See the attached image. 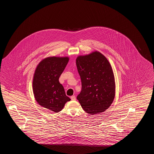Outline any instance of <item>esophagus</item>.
<instances>
[{"label": "esophagus", "mask_w": 154, "mask_h": 154, "mask_svg": "<svg viewBox=\"0 0 154 154\" xmlns=\"http://www.w3.org/2000/svg\"><path fill=\"white\" fill-rule=\"evenodd\" d=\"M70 98H71V100H72V101H75V100H76V97L75 96H71V97H70Z\"/></svg>", "instance_id": "obj_1"}]
</instances>
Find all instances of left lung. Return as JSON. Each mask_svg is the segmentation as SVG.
<instances>
[{
    "mask_svg": "<svg viewBox=\"0 0 154 154\" xmlns=\"http://www.w3.org/2000/svg\"><path fill=\"white\" fill-rule=\"evenodd\" d=\"M76 64L82 81L77 99L82 108L91 115L105 112L115 96V76L108 60L95 51L78 57Z\"/></svg>",
    "mask_w": 154,
    "mask_h": 154,
    "instance_id": "1",
    "label": "left lung"
}]
</instances>
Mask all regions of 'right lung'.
I'll return each mask as SVG.
<instances>
[{
  "instance_id": "right-lung-1",
  "label": "right lung",
  "mask_w": 154,
  "mask_h": 154,
  "mask_svg": "<svg viewBox=\"0 0 154 154\" xmlns=\"http://www.w3.org/2000/svg\"><path fill=\"white\" fill-rule=\"evenodd\" d=\"M68 62V57H47L38 64L33 76V92L37 103L55 113L70 101L59 82Z\"/></svg>"
}]
</instances>
